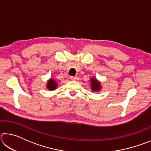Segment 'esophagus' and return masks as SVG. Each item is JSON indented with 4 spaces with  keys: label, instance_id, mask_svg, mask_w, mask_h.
Returning <instances> with one entry per match:
<instances>
[{
    "label": "esophagus",
    "instance_id": "obj_1",
    "mask_svg": "<svg viewBox=\"0 0 151 151\" xmlns=\"http://www.w3.org/2000/svg\"><path fill=\"white\" fill-rule=\"evenodd\" d=\"M70 80H72V81H75L76 79V76H70Z\"/></svg>",
    "mask_w": 151,
    "mask_h": 151
}]
</instances>
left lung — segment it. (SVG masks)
Returning a JSON list of instances; mask_svg holds the SVG:
<instances>
[{"instance_id":"obj_1","label":"left lung","mask_w":151,"mask_h":151,"mask_svg":"<svg viewBox=\"0 0 151 151\" xmlns=\"http://www.w3.org/2000/svg\"><path fill=\"white\" fill-rule=\"evenodd\" d=\"M91 88L93 91H97L100 90V88L101 87V83L97 81L96 79L92 78L91 79Z\"/></svg>"}]
</instances>
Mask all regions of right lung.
<instances>
[{"mask_svg":"<svg viewBox=\"0 0 151 151\" xmlns=\"http://www.w3.org/2000/svg\"><path fill=\"white\" fill-rule=\"evenodd\" d=\"M57 83H56V81L54 80V79L50 78L49 81L48 82V85H47V88L48 90L50 91H53L55 90L57 88Z\"/></svg>","mask_w":151,"mask_h":151,"instance_id":"1","label":"right lung"}]
</instances>
